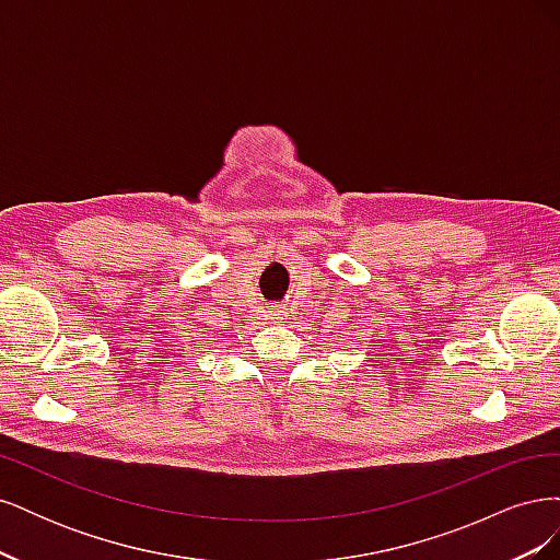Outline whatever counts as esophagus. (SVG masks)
<instances>
[{
    "label": "esophagus",
    "mask_w": 560,
    "mask_h": 560,
    "mask_svg": "<svg viewBox=\"0 0 560 560\" xmlns=\"http://www.w3.org/2000/svg\"><path fill=\"white\" fill-rule=\"evenodd\" d=\"M270 313V317L273 319H280V315H282V311H278V308H273V311H268Z\"/></svg>",
    "instance_id": "esophagus-1"
}]
</instances>
